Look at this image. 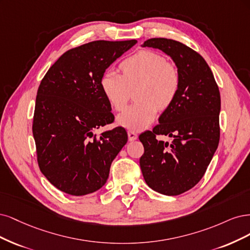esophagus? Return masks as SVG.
Returning a JSON list of instances; mask_svg holds the SVG:
<instances>
[{"label": "esophagus", "mask_w": 250, "mask_h": 250, "mask_svg": "<svg viewBox=\"0 0 250 250\" xmlns=\"http://www.w3.org/2000/svg\"><path fill=\"white\" fill-rule=\"evenodd\" d=\"M127 136H128V140L130 141H134L138 138V135H137V133L134 131H131V130L127 131Z\"/></svg>", "instance_id": "esophagus-1"}]
</instances>
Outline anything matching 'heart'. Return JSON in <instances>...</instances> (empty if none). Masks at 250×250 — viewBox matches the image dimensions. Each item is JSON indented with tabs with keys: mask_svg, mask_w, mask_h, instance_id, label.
<instances>
[{
	"mask_svg": "<svg viewBox=\"0 0 250 250\" xmlns=\"http://www.w3.org/2000/svg\"><path fill=\"white\" fill-rule=\"evenodd\" d=\"M122 75L107 70L100 86L112 109L122 111L130 101L132 90L137 100L117 117L118 125L131 130L147 127L158 110L168 109L181 87V72L175 63L149 50L137 52L119 64Z\"/></svg>",
	"mask_w": 250,
	"mask_h": 250,
	"instance_id": "b5f03b06",
	"label": "heart"
}]
</instances>
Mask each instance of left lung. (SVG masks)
<instances>
[{
  "label": "left lung",
  "instance_id": "1",
  "mask_svg": "<svg viewBox=\"0 0 250 250\" xmlns=\"http://www.w3.org/2000/svg\"><path fill=\"white\" fill-rule=\"evenodd\" d=\"M143 46L170 56L181 72L179 94L152 131L139 136L144 146L140 167L148 187L164 195H180L203 178L220 138V92L201 56L180 42L150 38ZM168 134L169 145L156 139Z\"/></svg>",
  "mask_w": 250,
  "mask_h": 250
}]
</instances>
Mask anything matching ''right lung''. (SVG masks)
Listing matches in <instances>:
<instances>
[{
	"label": "right lung",
	"mask_w": 250,
	"mask_h": 250,
	"mask_svg": "<svg viewBox=\"0 0 250 250\" xmlns=\"http://www.w3.org/2000/svg\"><path fill=\"white\" fill-rule=\"evenodd\" d=\"M137 40H96L64 53L37 90L32 131L40 171L67 194L102 188L112 161L127 141L123 126L93 134L114 122L100 86L102 76Z\"/></svg>",
	"instance_id": "1"
}]
</instances>
